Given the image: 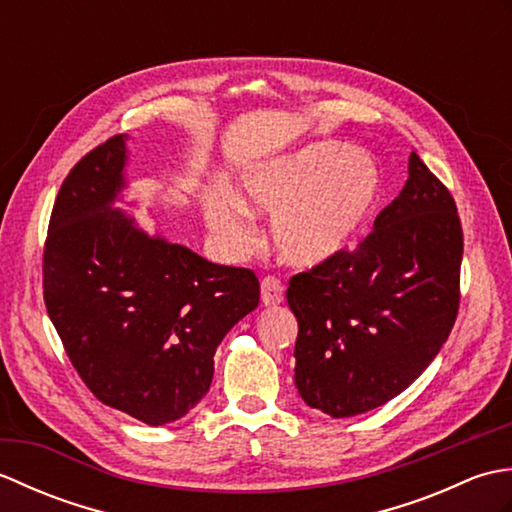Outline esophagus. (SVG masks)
I'll list each match as a JSON object with an SVG mask.
<instances>
[{"label":"esophagus","mask_w":512,"mask_h":512,"mask_svg":"<svg viewBox=\"0 0 512 512\" xmlns=\"http://www.w3.org/2000/svg\"><path fill=\"white\" fill-rule=\"evenodd\" d=\"M284 301V288L277 277H264L262 279V303L264 306H279Z\"/></svg>","instance_id":"esophagus-1"}]
</instances>
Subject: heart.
Returning a JSON list of instances; mask_svg holds the SVG:
<instances>
[{
  "label": "heart",
  "instance_id": "heart-1",
  "mask_svg": "<svg viewBox=\"0 0 512 512\" xmlns=\"http://www.w3.org/2000/svg\"><path fill=\"white\" fill-rule=\"evenodd\" d=\"M380 195V169L365 151L323 140L250 165L239 198L209 193L204 217L228 253L253 244V213L273 215L270 237L281 259L297 268L330 262L352 244Z\"/></svg>",
  "mask_w": 512,
  "mask_h": 512
}]
</instances>
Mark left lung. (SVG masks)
I'll return each instance as SVG.
<instances>
[{
	"label": "left lung",
	"instance_id": "1",
	"mask_svg": "<svg viewBox=\"0 0 512 512\" xmlns=\"http://www.w3.org/2000/svg\"><path fill=\"white\" fill-rule=\"evenodd\" d=\"M462 246L451 193L411 151L405 187L354 253L290 279L295 385L308 407L352 418L427 369L458 314Z\"/></svg>",
	"mask_w": 512,
	"mask_h": 512
}]
</instances>
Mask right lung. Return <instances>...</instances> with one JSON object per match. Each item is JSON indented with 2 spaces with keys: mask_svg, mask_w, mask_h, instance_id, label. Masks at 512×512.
<instances>
[{
  "mask_svg": "<svg viewBox=\"0 0 512 512\" xmlns=\"http://www.w3.org/2000/svg\"><path fill=\"white\" fill-rule=\"evenodd\" d=\"M127 140L110 138L63 180L43 250V299L92 394L158 427L209 391L217 345L257 308L259 279L147 233L121 209Z\"/></svg>",
  "mask_w": 512,
  "mask_h": 512,
  "instance_id": "obj_1",
  "label": "right lung"
}]
</instances>
